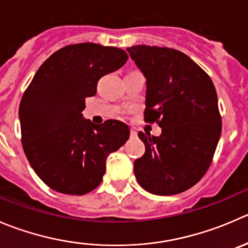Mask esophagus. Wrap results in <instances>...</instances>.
<instances>
[{"label":"esophagus","mask_w":248,"mask_h":248,"mask_svg":"<svg viewBox=\"0 0 248 248\" xmlns=\"http://www.w3.org/2000/svg\"><path fill=\"white\" fill-rule=\"evenodd\" d=\"M138 137V134H137V132L134 131V129H131V138H137Z\"/></svg>","instance_id":"obj_1"}]
</instances>
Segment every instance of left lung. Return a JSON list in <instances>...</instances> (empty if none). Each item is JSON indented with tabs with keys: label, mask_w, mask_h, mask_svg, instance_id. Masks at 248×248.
<instances>
[{
	"label": "left lung",
	"mask_w": 248,
	"mask_h": 248,
	"mask_svg": "<svg viewBox=\"0 0 248 248\" xmlns=\"http://www.w3.org/2000/svg\"><path fill=\"white\" fill-rule=\"evenodd\" d=\"M127 52L146 78L144 120L162 128L158 137L138 133L145 153L134 161V174L151 194L183 193L207 172L222 133L215 85L177 49L138 45Z\"/></svg>",
	"instance_id": "8db88e82"
}]
</instances>
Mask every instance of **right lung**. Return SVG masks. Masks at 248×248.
<instances>
[{
  "instance_id": "1",
  "label": "right lung",
  "mask_w": 248,
  "mask_h": 248,
  "mask_svg": "<svg viewBox=\"0 0 248 248\" xmlns=\"http://www.w3.org/2000/svg\"><path fill=\"white\" fill-rule=\"evenodd\" d=\"M128 59L124 49L97 43L60 48L40 66L19 105L21 143L36 174L50 189L83 195L102 183L105 161L129 137L126 124L85 120V99Z\"/></svg>"
}]
</instances>
